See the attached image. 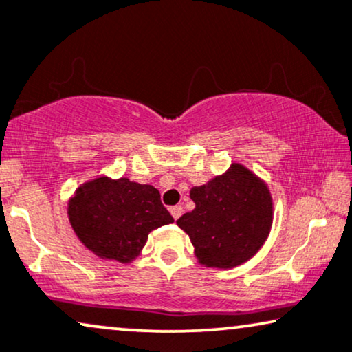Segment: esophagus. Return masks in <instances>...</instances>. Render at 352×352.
I'll list each match as a JSON object with an SVG mask.
<instances>
[{"instance_id": "esophagus-1", "label": "esophagus", "mask_w": 352, "mask_h": 352, "mask_svg": "<svg viewBox=\"0 0 352 352\" xmlns=\"http://www.w3.org/2000/svg\"><path fill=\"white\" fill-rule=\"evenodd\" d=\"M182 212H184V208H182L180 204H177V206L170 208V214H172L173 219H179V217L182 216Z\"/></svg>"}]
</instances>
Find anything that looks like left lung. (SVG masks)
Returning <instances> with one entry per match:
<instances>
[{"mask_svg": "<svg viewBox=\"0 0 352 352\" xmlns=\"http://www.w3.org/2000/svg\"><path fill=\"white\" fill-rule=\"evenodd\" d=\"M195 209L177 226L190 235L199 263L234 268L260 250L273 222L268 186L240 164L190 191Z\"/></svg>", "mask_w": 352, "mask_h": 352, "instance_id": "left-lung-1", "label": "left lung"}]
</instances>
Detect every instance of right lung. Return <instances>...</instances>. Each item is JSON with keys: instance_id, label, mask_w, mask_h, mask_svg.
<instances>
[{"instance_id": "obj_1", "label": "right lung", "mask_w": 352, "mask_h": 352, "mask_svg": "<svg viewBox=\"0 0 352 352\" xmlns=\"http://www.w3.org/2000/svg\"><path fill=\"white\" fill-rule=\"evenodd\" d=\"M68 216L89 250L120 263L140 255L151 230L173 222L154 186L109 177L79 186L68 204Z\"/></svg>"}]
</instances>
